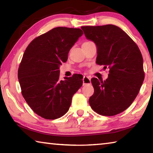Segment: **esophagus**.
<instances>
[{
  "mask_svg": "<svg viewBox=\"0 0 153 153\" xmlns=\"http://www.w3.org/2000/svg\"><path fill=\"white\" fill-rule=\"evenodd\" d=\"M90 78L87 76H84L83 77V85H87L90 84Z\"/></svg>",
  "mask_w": 153,
  "mask_h": 153,
  "instance_id": "obj_1",
  "label": "esophagus"
}]
</instances>
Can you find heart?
Segmentation results:
<instances>
[{"label":"heart","mask_w":153,"mask_h":153,"mask_svg":"<svg viewBox=\"0 0 153 153\" xmlns=\"http://www.w3.org/2000/svg\"><path fill=\"white\" fill-rule=\"evenodd\" d=\"M89 42V41H86V42H84V43H86V42Z\"/></svg>","instance_id":"1"}]
</instances>
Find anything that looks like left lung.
Returning a JSON list of instances; mask_svg holds the SVG:
<instances>
[{"label":"left lung","instance_id":"1","mask_svg":"<svg viewBox=\"0 0 153 153\" xmlns=\"http://www.w3.org/2000/svg\"><path fill=\"white\" fill-rule=\"evenodd\" d=\"M88 39L97 46V64L109 68L108 78L91 79L94 92L91 108L103 116H114L135 100L144 79L143 58L136 42L117 26H82Z\"/></svg>","mask_w":153,"mask_h":153}]
</instances>
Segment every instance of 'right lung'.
I'll return each mask as SVG.
<instances>
[{
    "label": "right lung",
    "instance_id": "right-lung-1",
    "mask_svg": "<svg viewBox=\"0 0 153 153\" xmlns=\"http://www.w3.org/2000/svg\"><path fill=\"white\" fill-rule=\"evenodd\" d=\"M83 34L79 28L57 27L34 38L25 49L18 69L22 94L33 112L46 120L64 115L83 76L59 79V66Z\"/></svg>",
    "mask_w": 153,
    "mask_h": 153
}]
</instances>
